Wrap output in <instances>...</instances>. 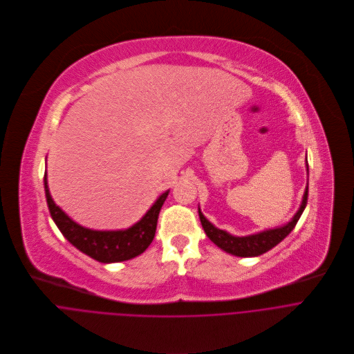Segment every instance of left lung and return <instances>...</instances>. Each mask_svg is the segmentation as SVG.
<instances>
[{"label": "left lung", "mask_w": 354, "mask_h": 354, "mask_svg": "<svg viewBox=\"0 0 354 354\" xmlns=\"http://www.w3.org/2000/svg\"><path fill=\"white\" fill-rule=\"evenodd\" d=\"M306 168H307V174H308L307 158H306ZM307 197H308V182H307V186H306V190L303 194L300 208L297 209L295 216L286 225L274 227V229H267V230H263V232H259L254 234H249V236H233V234L227 233L226 230L218 229L203 215L200 207H198V216H200V221H201L205 234L209 238V241L214 242L219 249H222L223 252H226L232 256H238V257H257V256L267 253L272 248H275L293 230V227L296 226L299 218L301 216V214L307 205Z\"/></svg>", "instance_id": "obj_1"}]
</instances>
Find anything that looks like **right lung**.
Segmentation results:
<instances>
[{
	"label": "right lung",
	"instance_id": "obj_1",
	"mask_svg": "<svg viewBox=\"0 0 354 354\" xmlns=\"http://www.w3.org/2000/svg\"><path fill=\"white\" fill-rule=\"evenodd\" d=\"M44 190L51 218L64 238L82 253L104 264L131 260L150 246L156 236L158 214L169 193V190L164 192L143 218L128 229L94 230L76 223L54 203L47 185V172L44 174Z\"/></svg>",
	"mask_w": 354,
	"mask_h": 354
}]
</instances>
